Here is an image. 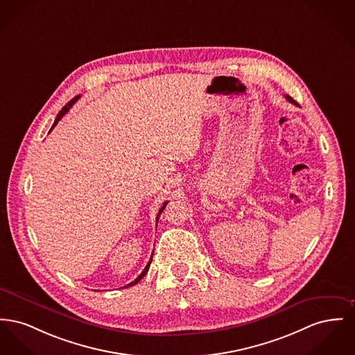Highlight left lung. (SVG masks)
<instances>
[{
  "mask_svg": "<svg viewBox=\"0 0 355 355\" xmlns=\"http://www.w3.org/2000/svg\"><path fill=\"white\" fill-rule=\"evenodd\" d=\"M286 99L288 101V102H291V103H293V105H296V102L292 99L291 96H288V95H286Z\"/></svg>",
  "mask_w": 355,
  "mask_h": 355,
  "instance_id": "left-lung-1",
  "label": "left lung"
}]
</instances>
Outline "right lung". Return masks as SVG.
Returning <instances> with one entry per match:
<instances>
[{
  "instance_id": "add662e5",
  "label": "right lung",
  "mask_w": 355,
  "mask_h": 355,
  "mask_svg": "<svg viewBox=\"0 0 355 355\" xmlns=\"http://www.w3.org/2000/svg\"><path fill=\"white\" fill-rule=\"evenodd\" d=\"M79 98H80V95L75 96V98H73L72 101H69V102H68L67 105H64L63 108H62V111H60V112L58 114V116H56V119H55V123H53V125L51 127V130H49V131H52V128H53L55 125H58V122H59V121H60V119L63 118L64 115H65V114L68 112V110H69V108L72 107V105H75V102H76V101H78ZM166 204L167 202H165V204L162 205V208L159 209V211H158V214H157V223H158V217L161 216V213H162V210H164V209H165V207H166ZM151 259H153V256H151ZM151 259H150V261L147 263V266L146 267H145V270L142 271V273H141V275H139V276H138V277H137V279H135L134 282H131L130 284H127V286H125V287H131V286H135V284H137V283H138V282H139V280H141V279H142V277H144V276L146 275L147 271H148V267H150V263H151Z\"/></svg>"
}]
</instances>
